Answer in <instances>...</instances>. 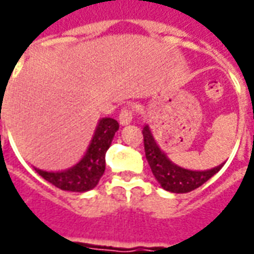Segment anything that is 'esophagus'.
Segmentation results:
<instances>
[{"label":"esophagus","instance_id":"1","mask_svg":"<svg viewBox=\"0 0 254 254\" xmlns=\"http://www.w3.org/2000/svg\"><path fill=\"white\" fill-rule=\"evenodd\" d=\"M131 120H133V113L129 108H124L123 111L120 112L119 116V123L125 127V125H129L131 123Z\"/></svg>","mask_w":254,"mask_h":254}]
</instances>
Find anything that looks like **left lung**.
<instances>
[{
  "label": "left lung",
  "mask_w": 254,
  "mask_h": 254,
  "mask_svg": "<svg viewBox=\"0 0 254 254\" xmlns=\"http://www.w3.org/2000/svg\"><path fill=\"white\" fill-rule=\"evenodd\" d=\"M143 134V145H145V154L153 175L158 181L163 190L170 191L174 193H186L192 191V190L200 187L212 178L220 169L224 166L221 163L219 166L209 170H189L181 167L173 163L167 158V155L161 150L158 143L153 137L149 125H145L142 129Z\"/></svg>",
  "instance_id": "left-lung-1"
}]
</instances>
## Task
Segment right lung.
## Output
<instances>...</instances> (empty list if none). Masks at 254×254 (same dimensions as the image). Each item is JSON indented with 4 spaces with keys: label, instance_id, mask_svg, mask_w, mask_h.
Listing matches in <instances>:
<instances>
[{
    "label": "right lung",
    "instance_id": "obj_1",
    "mask_svg": "<svg viewBox=\"0 0 254 254\" xmlns=\"http://www.w3.org/2000/svg\"><path fill=\"white\" fill-rule=\"evenodd\" d=\"M119 130V123L111 117L99 121L91 143L83 158L63 171H46L34 167L42 178L51 185L64 191L85 192L95 189L105 171V153L109 149L115 133Z\"/></svg>",
    "mask_w": 254,
    "mask_h": 254
}]
</instances>
